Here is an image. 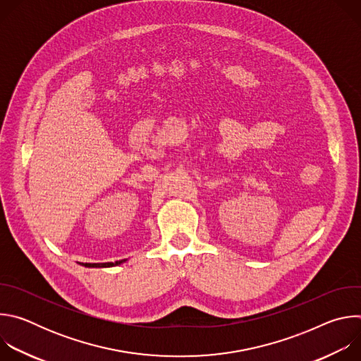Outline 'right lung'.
<instances>
[{"mask_svg": "<svg viewBox=\"0 0 361 361\" xmlns=\"http://www.w3.org/2000/svg\"><path fill=\"white\" fill-rule=\"evenodd\" d=\"M123 262H126V260H121V262H116V264H120V263H123ZM85 267H110V266H114L113 263H104V264H95V263H85L84 264Z\"/></svg>", "mask_w": 361, "mask_h": 361, "instance_id": "obj_1", "label": "right lung"}]
</instances>
